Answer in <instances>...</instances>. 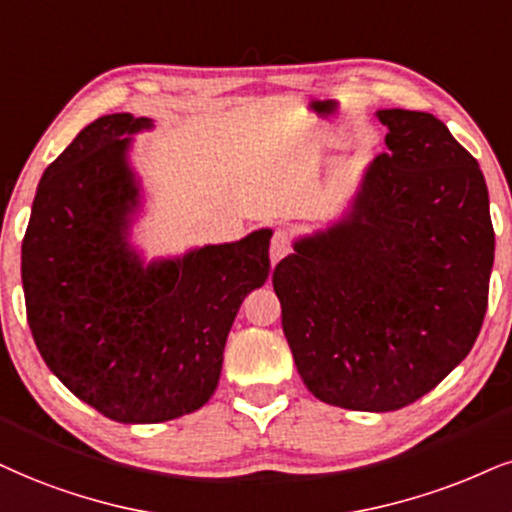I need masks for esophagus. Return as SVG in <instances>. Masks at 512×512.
Here are the masks:
<instances>
[{"mask_svg":"<svg viewBox=\"0 0 512 512\" xmlns=\"http://www.w3.org/2000/svg\"><path fill=\"white\" fill-rule=\"evenodd\" d=\"M289 251H292V242H289V235L285 230H277L273 235V242H270V261L280 263Z\"/></svg>","mask_w":512,"mask_h":512,"instance_id":"34e87169","label":"esophagus"}]
</instances>
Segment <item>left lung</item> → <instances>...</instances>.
Returning <instances> with one entry per match:
<instances>
[{"label":"left lung","mask_w":512,"mask_h":512,"mask_svg":"<svg viewBox=\"0 0 512 512\" xmlns=\"http://www.w3.org/2000/svg\"><path fill=\"white\" fill-rule=\"evenodd\" d=\"M387 154L325 227L299 235L273 287L315 399L387 413L463 363L489 299L494 227L479 163L425 111L380 109Z\"/></svg>","instance_id":"8db88e82"}]
</instances>
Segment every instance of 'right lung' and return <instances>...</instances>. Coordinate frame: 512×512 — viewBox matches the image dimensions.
Instances as JSON below:
<instances>
[{
	"label": "right lung",
	"instance_id": "right-lung-1",
	"mask_svg": "<svg viewBox=\"0 0 512 512\" xmlns=\"http://www.w3.org/2000/svg\"><path fill=\"white\" fill-rule=\"evenodd\" d=\"M151 118L111 113L44 170L25 230V311L47 368L125 425L194 413L211 399L244 296L270 273L273 230L147 258L132 242L144 189L135 135Z\"/></svg>",
	"mask_w": 512,
	"mask_h": 512
}]
</instances>
